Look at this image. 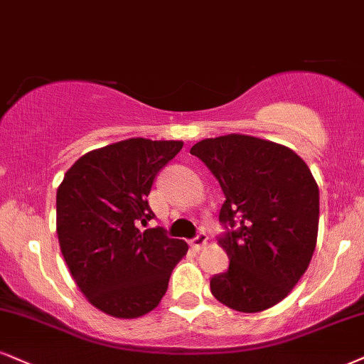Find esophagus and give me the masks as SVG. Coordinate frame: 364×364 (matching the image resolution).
<instances>
[{"label":"esophagus","instance_id":"obj_1","mask_svg":"<svg viewBox=\"0 0 364 364\" xmlns=\"http://www.w3.org/2000/svg\"><path fill=\"white\" fill-rule=\"evenodd\" d=\"M205 245H208V235H205V232H199V235H197L194 240H191V246L196 251H199Z\"/></svg>","mask_w":364,"mask_h":364}]
</instances>
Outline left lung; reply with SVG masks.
<instances>
[{"instance_id": "left-lung-1", "label": "left lung", "mask_w": 364, "mask_h": 364, "mask_svg": "<svg viewBox=\"0 0 364 364\" xmlns=\"http://www.w3.org/2000/svg\"><path fill=\"white\" fill-rule=\"evenodd\" d=\"M224 192L219 237L230 268L210 291L237 312L282 302L307 270L319 228V187L294 150L248 134L205 138L191 148Z\"/></svg>"}]
</instances>
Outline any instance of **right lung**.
I'll use <instances>...</instances> for the list:
<instances>
[{
    "instance_id": "add662e5",
    "label": "right lung",
    "mask_w": 364,
    "mask_h": 364,
    "mask_svg": "<svg viewBox=\"0 0 364 364\" xmlns=\"http://www.w3.org/2000/svg\"><path fill=\"white\" fill-rule=\"evenodd\" d=\"M182 141L129 138L87 151L57 189V236L79 290L94 307L136 319L159 306L189 246L161 228L146 197Z\"/></svg>"
}]
</instances>
